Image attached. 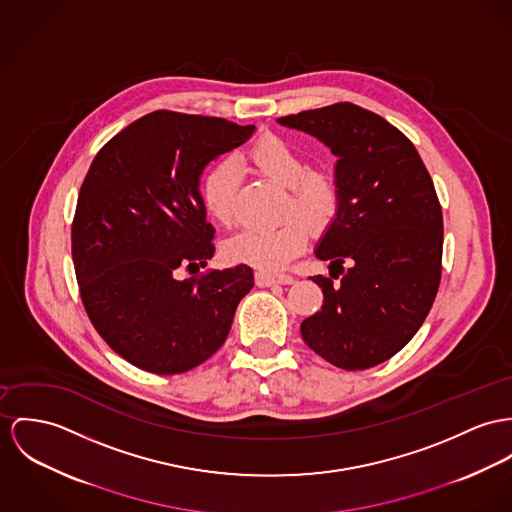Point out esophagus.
<instances>
[{
    "label": "esophagus",
    "mask_w": 512,
    "mask_h": 512,
    "mask_svg": "<svg viewBox=\"0 0 512 512\" xmlns=\"http://www.w3.org/2000/svg\"><path fill=\"white\" fill-rule=\"evenodd\" d=\"M257 286H275V284H292L294 276L273 275V273H257L255 275Z\"/></svg>",
    "instance_id": "obj_1"
}]
</instances>
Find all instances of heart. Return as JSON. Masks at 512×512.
<instances>
[{"label":"heart","mask_w":512,"mask_h":512,"mask_svg":"<svg viewBox=\"0 0 512 512\" xmlns=\"http://www.w3.org/2000/svg\"><path fill=\"white\" fill-rule=\"evenodd\" d=\"M249 165L278 187L288 189L286 216L273 230H243L226 245L230 261L245 263L261 271H278L298 257L308 245V223L312 230H325L341 208V189L333 175L312 171L306 158L288 142L267 136L247 152ZM237 171L232 161L218 163L204 179L202 198L206 210L224 226L232 224ZM307 223L304 225L303 222Z\"/></svg>","instance_id":"1"}]
</instances>
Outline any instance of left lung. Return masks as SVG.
<instances>
[{
  "label": "left lung",
  "instance_id": "1",
  "mask_svg": "<svg viewBox=\"0 0 512 512\" xmlns=\"http://www.w3.org/2000/svg\"><path fill=\"white\" fill-rule=\"evenodd\" d=\"M278 122L331 148L341 189L315 249L329 276H310L323 306L302 321V339L337 368L378 366L413 339L438 292L444 230L433 179L403 132L353 103Z\"/></svg>",
  "mask_w": 512,
  "mask_h": 512
}]
</instances>
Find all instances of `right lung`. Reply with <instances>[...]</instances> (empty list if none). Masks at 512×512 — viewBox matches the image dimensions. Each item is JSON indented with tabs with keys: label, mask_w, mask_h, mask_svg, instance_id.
I'll list each match as a JSON object with an SVG mask.
<instances>
[{
	"label": "right lung",
	"mask_w": 512,
	"mask_h": 512,
	"mask_svg": "<svg viewBox=\"0 0 512 512\" xmlns=\"http://www.w3.org/2000/svg\"><path fill=\"white\" fill-rule=\"evenodd\" d=\"M253 130L154 111L113 136L81 183L72 257L83 308L105 343L146 372L181 374L208 360L253 288L247 265L179 278L216 249L200 173Z\"/></svg>",
	"instance_id": "right-lung-1"
}]
</instances>
